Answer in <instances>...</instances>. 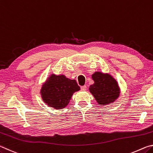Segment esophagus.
<instances>
[{
	"label": "esophagus",
	"mask_w": 153,
	"mask_h": 153,
	"mask_svg": "<svg viewBox=\"0 0 153 153\" xmlns=\"http://www.w3.org/2000/svg\"><path fill=\"white\" fill-rule=\"evenodd\" d=\"M86 85H84V86H81V90H82V91H84V90H86Z\"/></svg>",
	"instance_id": "34e87169"
}]
</instances>
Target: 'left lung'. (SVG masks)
I'll list each match as a JSON object with an SVG mask.
<instances>
[{
  "instance_id": "1",
  "label": "left lung",
  "mask_w": 153,
  "mask_h": 153,
  "mask_svg": "<svg viewBox=\"0 0 153 153\" xmlns=\"http://www.w3.org/2000/svg\"><path fill=\"white\" fill-rule=\"evenodd\" d=\"M94 81L90 85V92L99 105H106L115 100L120 95V88L116 80L108 74L96 72L92 76Z\"/></svg>"
}]
</instances>
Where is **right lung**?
Masks as SVG:
<instances>
[{
	"label": "right lung",
	"instance_id": "1",
	"mask_svg": "<svg viewBox=\"0 0 153 153\" xmlns=\"http://www.w3.org/2000/svg\"><path fill=\"white\" fill-rule=\"evenodd\" d=\"M79 89L75 79L53 74L44 84L40 92L43 100L49 107L61 109L68 105L74 93Z\"/></svg>",
	"mask_w": 153,
	"mask_h": 153
}]
</instances>
